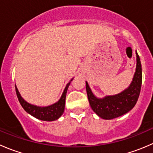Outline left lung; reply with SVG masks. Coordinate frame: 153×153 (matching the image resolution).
<instances>
[{"label":"left lung","mask_w":153,"mask_h":153,"mask_svg":"<svg viewBox=\"0 0 153 153\" xmlns=\"http://www.w3.org/2000/svg\"><path fill=\"white\" fill-rule=\"evenodd\" d=\"M135 54L137 63L132 81L129 86L120 93L98 98L92 93L87 81H86V93L89 104L92 110L100 118L105 120L118 118L127 113L136 104L142 84V69L137 51H135Z\"/></svg>","instance_id":"1"}]
</instances>
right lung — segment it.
<instances>
[{
  "instance_id": "obj_1",
  "label": "right lung",
  "mask_w": 153,
  "mask_h": 153,
  "mask_svg": "<svg viewBox=\"0 0 153 153\" xmlns=\"http://www.w3.org/2000/svg\"><path fill=\"white\" fill-rule=\"evenodd\" d=\"M72 79L73 78L70 80V81L68 83L66 87L64 88V90L60 99L53 104H51V105L47 106H41L29 104V103L26 101L21 97L18 88L15 85V90H16V94L17 96H18V101H19L20 104L22 106V107L24 109V110L27 113L30 114L31 115L35 117V118L41 120V121H55V120L58 119L62 115V114L64 113V108H65V100L66 96H67V89Z\"/></svg>"
}]
</instances>
